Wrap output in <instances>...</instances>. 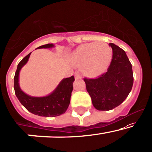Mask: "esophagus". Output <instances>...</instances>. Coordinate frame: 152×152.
Segmentation results:
<instances>
[{
    "label": "esophagus",
    "mask_w": 152,
    "mask_h": 152,
    "mask_svg": "<svg viewBox=\"0 0 152 152\" xmlns=\"http://www.w3.org/2000/svg\"><path fill=\"white\" fill-rule=\"evenodd\" d=\"M75 79H81V76L80 74L79 71H76L75 72Z\"/></svg>",
    "instance_id": "obj_1"
}]
</instances>
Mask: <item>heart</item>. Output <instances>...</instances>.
<instances>
[{
  "mask_svg": "<svg viewBox=\"0 0 152 152\" xmlns=\"http://www.w3.org/2000/svg\"><path fill=\"white\" fill-rule=\"evenodd\" d=\"M110 58V48L102 42L81 45L71 56L73 64L76 66H82L84 74L91 77L99 76L104 72Z\"/></svg>",
  "mask_w": 152,
  "mask_h": 152,
  "instance_id": "1",
  "label": "heart"
}]
</instances>
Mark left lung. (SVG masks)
<instances>
[{"instance_id":"obj_1","label":"left lung","mask_w":152,"mask_h":152,"mask_svg":"<svg viewBox=\"0 0 152 152\" xmlns=\"http://www.w3.org/2000/svg\"><path fill=\"white\" fill-rule=\"evenodd\" d=\"M109 45L113 55L107 72L95 79H84L93 105L98 110H110L119 106L133 84L132 65L126 52L113 43Z\"/></svg>"}]
</instances>
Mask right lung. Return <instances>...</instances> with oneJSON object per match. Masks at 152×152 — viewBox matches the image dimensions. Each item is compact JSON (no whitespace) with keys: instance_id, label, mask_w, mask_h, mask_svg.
<instances>
[{"instance_id":"obj_1","label":"right lung","mask_w":152,"mask_h":152,"mask_svg":"<svg viewBox=\"0 0 152 152\" xmlns=\"http://www.w3.org/2000/svg\"><path fill=\"white\" fill-rule=\"evenodd\" d=\"M53 44H47L37 48H50ZM30 54L20 61L14 76V91L16 97L21 104L33 114L42 117H56L65 113L68 109L71 101V92L73 91V83L74 76L63 79L56 90L48 96L43 97H33L26 94L20 89L19 84V75L21 68L29 60Z\"/></svg>"}]
</instances>
